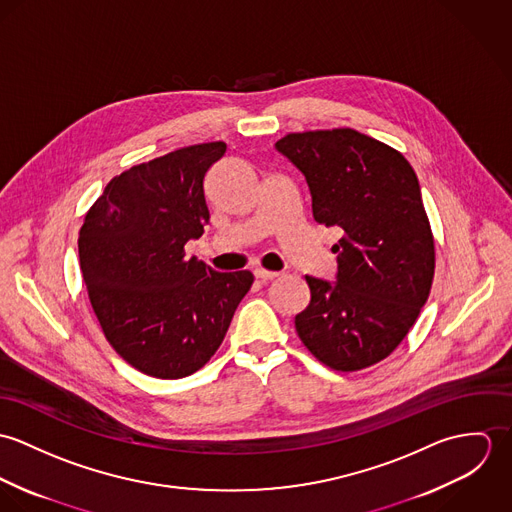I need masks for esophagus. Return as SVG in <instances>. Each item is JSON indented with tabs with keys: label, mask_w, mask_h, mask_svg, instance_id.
<instances>
[{
	"label": "esophagus",
	"mask_w": 512,
	"mask_h": 512,
	"mask_svg": "<svg viewBox=\"0 0 512 512\" xmlns=\"http://www.w3.org/2000/svg\"><path fill=\"white\" fill-rule=\"evenodd\" d=\"M254 276H256V280H260V282H270V280H276L280 274H278V272H268V270H264V268H256V270H254Z\"/></svg>",
	"instance_id": "34e87169"
}]
</instances>
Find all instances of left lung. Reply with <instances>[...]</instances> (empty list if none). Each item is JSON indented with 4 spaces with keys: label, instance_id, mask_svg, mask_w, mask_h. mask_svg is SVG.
I'll use <instances>...</instances> for the list:
<instances>
[{
    "label": "left lung",
    "instance_id": "obj_1",
    "mask_svg": "<svg viewBox=\"0 0 512 512\" xmlns=\"http://www.w3.org/2000/svg\"><path fill=\"white\" fill-rule=\"evenodd\" d=\"M276 149L303 173L313 219L339 226L337 282L305 276L311 299L295 315L309 353L353 372L386 359L428 301L434 234L408 159L351 128L288 134Z\"/></svg>",
    "mask_w": 512,
    "mask_h": 512
}]
</instances>
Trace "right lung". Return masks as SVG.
<instances>
[{"label": "right lung", "mask_w": 512, "mask_h": 512, "mask_svg": "<svg viewBox=\"0 0 512 512\" xmlns=\"http://www.w3.org/2000/svg\"><path fill=\"white\" fill-rule=\"evenodd\" d=\"M224 142L181 147L116 175L78 234L88 299L112 349L140 372L183 378L207 365L248 293V270L185 260L211 219L205 175Z\"/></svg>", "instance_id": "1"}]
</instances>
